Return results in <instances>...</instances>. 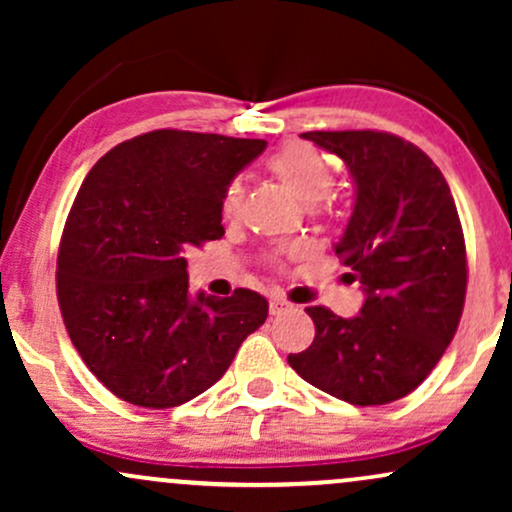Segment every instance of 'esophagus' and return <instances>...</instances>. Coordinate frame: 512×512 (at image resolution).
<instances>
[{
	"label": "esophagus",
	"mask_w": 512,
	"mask_h": 512,
	"mask_svg": "<svg viewBox=\"0 0 512 512\" xmlns=\"http://www.w3.org/2000/svg\"><path fill=\"white\" fill-rule=\"evenodd\" d=\"M293 305L289 301H284V298H272L269 301V313L272 315H281V313H289Z\"/></svg>",
	"instance_id": "obj_1"
}]
</instances>
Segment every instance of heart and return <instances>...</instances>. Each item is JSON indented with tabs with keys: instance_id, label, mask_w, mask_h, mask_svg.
Instances as JSON below:
<instances>
[{
	"instance_id": "1",
	"label": "heart",
	"mask_w": 512,
	"mask_h": 512,
	"mask_svg": "<svg viewBox=\"0 0 512 512\" xmlns=\"http://www.w3.org/2000/svg\"><path fill=\"white\" fill-rule=\"evenodd\" d=\"M267 168L303 204L322 202V199L330 195L334 180H337L332 163L308 144L284 146V149H279L269 158ZM240 202H243V187H240V182H231L221 197L223 216L233 219L238 214ZM317 209H322L320 204H317Z\"/></svg>"
}]
</instances>
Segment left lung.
Segmentation results:
<instances>
[{
  "mask_svg": "<svg viewBox=\"0 0 512 512\" xmlns=\"http://www.w3.org/2000/svg\"><path fill=\"white\" fill-rule=\"evenodd\" d=\"M349 168L354 214L334 252L366 291L361 315L313 305L315 339L291 368L358 407L395 402L428 378L460 325L467 250L455 199L436 163L375 129L305 132Z\"/></svg>",
  "mask_w": 512,
  "mask_h": 512,
  "instance_id": "left-lung-1",
  "label": "left lung"
}]
</instances>
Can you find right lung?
<instances>
[{"label": "right lung", "mask_w": 512, "mask_h": 512, "mask_svg": "<svg viewBox=\"0 0 512 512\" xmlns=\"http://www.w3.org/2000/svg\"><path fill=\"white\" fill-rule=\"evenodd\" d=\"M264 146L156 129L88 170L57 252V301L79 356L115 397L146 409L190 402L267 320L269 303L250 289L190 298L185 260L223 236V190Z\"/></svg>", "instance_id": "obj_1"}]
</instances>
